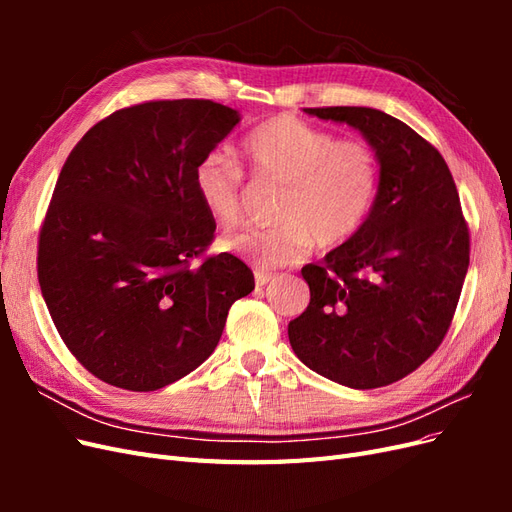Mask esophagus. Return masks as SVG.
<instances>
[{
	"instance_id": "34e87169",
	"label": "esophagus",
	"mask_w": 512,
	"mask_h": 512,
	"mask_svg": "<svg viewBox=\"0 0 512 512\" xmlns=\"http://www.w3.org/2000/svg\"><path fill=\"white\" fill-rule=\"evenodd\" d=\"M275 280L273 273H265V271H256V286H267L269 282Z\"/></svg>"
}]
</instances>
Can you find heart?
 <instances>
[{"mask_svg":"<svg viewBox=\"0 0 512 512\" xmlns=\"http://www.w3.org/2000/svg\"><path fill=\"white\" fill-rule=\"evenodd\" d=\"M241 156L256 183L282 188L277 226L241 230L222 247L258 269L301 262L314 243L337 250L365 228L380 194V160L363 138H337L294 115L269 117L241 141ZM200 205L222 226L243 215V170L224 151H209L194 168Z\"/></svg>","mask_w":512,"mask_h":512,"instance_id":"obj_1","label":"heart"}]
</instances>
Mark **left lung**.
<instances>
[{
	"label": "left lung",
	"instance_id": "1",
	"mask_svg": "<svg viewBox=\"0 0 512 512\" xmlns=\"http://www.w3.org/2000/svg\"><path fill=\"white\" fill-rule=\"evenodd\" d=\"M359 130L380 160V194L350 243L301 269L309 305L290 320L294 354L350 389L406 378L438 350L470 265V232L440 151L367 106L305 108Z\"/></svg>",
	"mask_w": 512,
	"mask_h": 512
}]
</instances>
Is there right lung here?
Masks as SVG:
<instances>
[{
	"mask_svg": "<svg viewBox=\"0 0 512 512\" xmlns=\"http://www.w3.org/2000/svg\"><path fill=\"white\" fill-rule=\"evenodd\" d=\"M239 113L213 100H151L98 121L61 168L38 237L55 329L89 374L147 393L218 346L230 305L254 290L243 260L207 254L215 220L194 168Z\"/></svg>",
	"mask_w": 512,
	"mask_h": 512,
	"instance_id": "add662e5",
	"label": "right lung"
}]
</instances>
